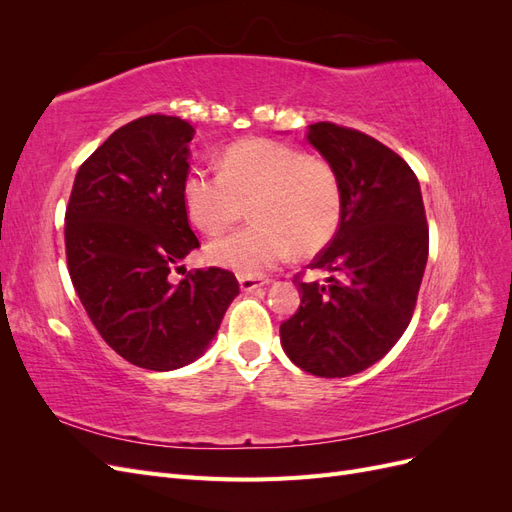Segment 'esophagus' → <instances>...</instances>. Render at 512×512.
<instances>
[{
	"label": "esophagus",
	"instance_id": "34e87169",
	"mask_svg": "<svg viewBox=\"0 0 512 512\" xmlns=\"http://www.w3.org/2000/svg\"><path fill=\"white\" fill-rule=\"evenodd\" d=\"M265 284H269V280H265V277H247V275L239 277V286L243 292H252L256 288H262Z\"/></svg>",
	"mask_w": 512,
	"mask_h": 512
}]
</instances>
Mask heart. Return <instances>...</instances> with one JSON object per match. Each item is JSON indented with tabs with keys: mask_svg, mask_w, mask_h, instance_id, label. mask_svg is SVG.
Listing matches in <instances>:
<instances>
[{
	"mask_svg": "<svg viewBox=\"0 0 512 512\" xmlns=\"http://www.w3.org/2000/svg\"><path fill=\"white\" fill-rule=\"evenodd\" d=\"M250 204L254 224L213 239L207 258L256 277L294 250L320 252L342 222L344 194L329 160L269 138L230 145L222 170L192 168L183 179L185 211L209 235L239 222Z\"/></svg>",
	"mask_w": 512,
	"mask_h": 512,
	"instance_id": "b5f03b06",
	"label": "heart"
}]
</instances>
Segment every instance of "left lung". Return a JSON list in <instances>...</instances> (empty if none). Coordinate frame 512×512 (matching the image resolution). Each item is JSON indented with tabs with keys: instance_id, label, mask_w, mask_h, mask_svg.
Masks as SVG:
<instances>
[{
	"instance_id": "left-lung-1",
	"label": "left lung",
	"mask_w": 512,
	"mask_h": 512,
	"mask_svg": "<svg viewBox=\"0 0 512 512\" xmlns=\"http://www.w3.org/2000/svg\"><path fill=\"white\" fill-rule=\"evenodd\" d=\"M307 141L342 183V222L309 267L327 284L299 282L301 305L280 327L288 359L307 374L346 378L367 369L404 335L427 265L429 228L421 185L393 149L331 121ZM339 274V278L334 275Z\"/></svg>"
}]
</instances>
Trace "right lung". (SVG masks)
<instances>
[{
	"label": "right lung",
	"instance_id": "add662e5",
	"mask_svg": "<svg viewBox=\"0 0 512 512\" xmlns=\"http://www.w3.org/2000/svg\"><path fill=\"white\" fill-rule=\"evenodd\" d=\"M194 128L147 115L81 164L66 209L70 280L104 342L136 367L170 371L207 350L239 294L235 273L170 271L200 245L183 205Z\"/></svg>",
	"mask_w": 512,
	"mask_h": 512
}]
</instances>
